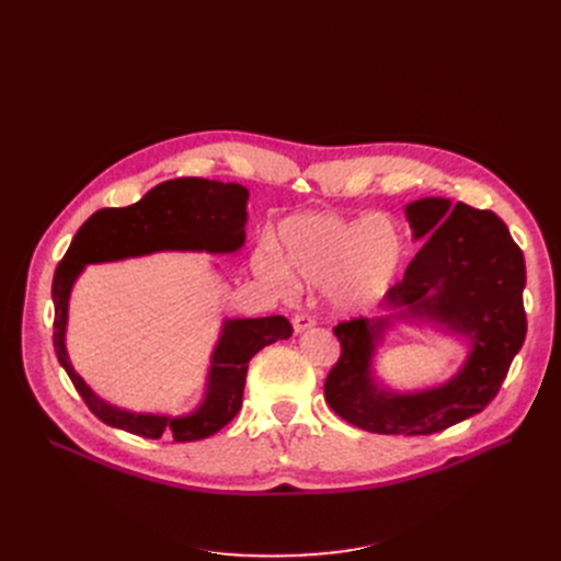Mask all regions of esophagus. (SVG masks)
<instances>
[{
  "instance_id": "esophagus-1",
  "label": "esophagus",
  "mask_w": 561,
  "mask_h": 561,
  "mask_svg": "<svg viewBox=\"0 0 561 561\" xmlns=\"http://www.w3.org/2000/svg\"><path fill=\"white\" fill-rule=\"evenodd\" d=\"M313 325H316V318H313L311 313H307V311L293 316V330H296L298 334L307 332V330H309V328H313Z\"/></svg>"
}]
</instances>
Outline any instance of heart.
Instances as JSON below:
<instances>
[{
  "label": "heart",
  "mask_w": 561,
  "mask_h": 561,
  "mask_svg": "<svg viewBox=\"0 0 561 561\" xmlns=\"http://www.w3.org/2000/svg\"><path fill=\"white\" fill-rule=\"evenodd\" d=\"M282 243L293 271L325 286L341 309H364L389 288L402 259V239L391 220L362 222L332 214H305L282 225ZM265 273L286 277V263L273 245L259 254Z\"/></svg>",
  "instance_id": "heart-1"
}]
</instances>
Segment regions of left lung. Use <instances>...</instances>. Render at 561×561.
I'll list each match as a JSON object with an SVG mask.
<instances>
[{
  "mask_svg": "<svg viewBox=\"0 0 561 561\" xmlns=\"http://www.w3.org/2000/svg\"><path fill=\"white\" fill-rule=\"evenodd\" d=\"M416 239L427 236L387 307L446 322L473 341L461 373L440 389L396 396L373 385L370 357L385 320H345L332 330L341 357L325 379L336 416L375 434H434L448 430L497 396L527 332L523 307L525 259L510 229L486 209L425 197L407 206Z\"/></svg>",
  "mask_w": 561,
  "mask_h": 561,
  "instance_id": "left-lung-1",
  "label": "left lung"
}]
</instances>
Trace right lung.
I'll list each match as a JSON object with an SVG mask.
<instances>
[{
  "mask_svg": "<svg viewBox=\"0 0 561 561\" xmlns=\"http://www.w3.org/2000/svg\"><path fill=\"white\" fill-rule=\"evenodd\" d=\"M248 188L182 176L152 188L142 199L125 209H100L88 218L72 239L66 256L56 265L51 282L54 300V350L85 407L117 430L142 438L172 436L176 444H188L220 432L243 404L248 364L256 352L293 334L284 316L227 320L214 352L209 391L204 404L186 419H168L129 411L102 402L75 373L66 355L68 298L75 277L85 263L140 256L159 250H206L233 252L245 241Z\"/></svg>",
  "mask_w": 561,
  "mask_h": 561,
  "instance_id": "right-lung-1",
  "label": "right lung"
}]
</instances>
